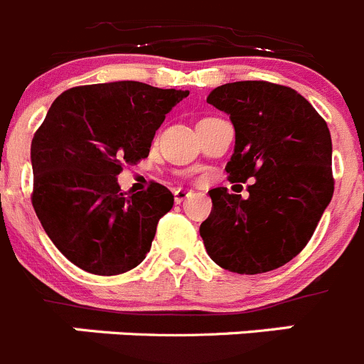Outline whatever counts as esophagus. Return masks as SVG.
Listing matches in <instances>:
<instances>
[{"instance_id":"34e87169","label":"esophagus","mask_w":364,"mask_h":364,"mask_svg":"<svg viewBox=\"0 0 364 364\" xmlns=\"http://www.w3.org/2000/svg\"><path fill=\"white\" fill-rule=\"evenodd\" d=\"M190 193H192V192H188V190H183V188H178V190H176V192H174V201H176V203H178V205H181V203H183V201H185V199H186V198H188Z\"/></svg>"}]
</instances>
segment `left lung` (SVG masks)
Wrapping results in <instances>:
<instances>
[{"label": "left lung", "mask_w": 364, "mask_h": 364, "mask_svg": "<svg viewBox=\"0 0 364 364\" xmlns=\"http://www.w3.org/2000/svg\"><path fill=\"white\" fill-rule=\"evenodd\" d=\"M206 102L235 127L228 179L255 181L246 199L210 190L212 212L199 228L206 251L232 273L277 269L307 246L334 193L327 122L298 91L266 80L224 84Z\"/></svg>", "instance_id": "obj_1"}]
</instances>
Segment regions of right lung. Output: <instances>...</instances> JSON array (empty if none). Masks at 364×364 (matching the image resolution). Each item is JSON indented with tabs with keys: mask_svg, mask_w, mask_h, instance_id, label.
<instances>
[{
	"mask_svg": "<svg viewBox=\"0 0 364 364\" xmlns=\"http://www.w3.org/2000/svg\"><path fill=\"white\" fill-rule=\"evenodd\" d=\"M186 97L120 80L55 98L30 149L32 205L46 235L77 267L113 277L145 259L174 196L159 183L127 196L117 176L124 163L147 158L165 114Z\"/></svg>",
	"mask_w": 364,
	"mask_h": 364,
	"instance_id": "obj_1",
	"label": "right lung"
}]
</instances>
